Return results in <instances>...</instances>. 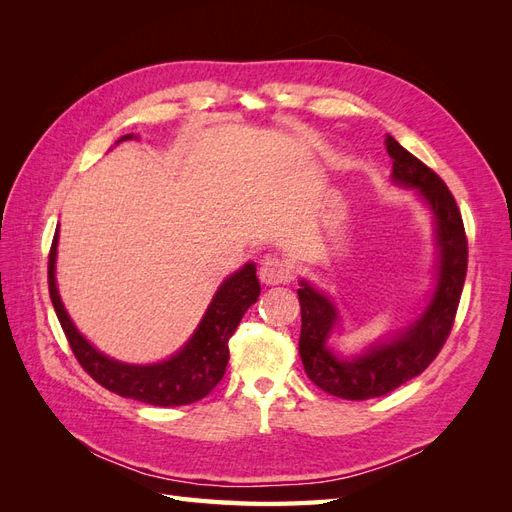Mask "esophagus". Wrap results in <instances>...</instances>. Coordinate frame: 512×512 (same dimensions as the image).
Here are the masks:
<instances>
[{"mask_svg": "<svg viewBox=\"0 0 512 512\" xmlns=\"http://www.w3.org/2000/svg\"><path fill=\"white\" fill-rule=\"evenodd\" d=\"M260 282L267 286H277V284H286L292 280V267L280 256H267L260 262Z\"/></svg>", "mask_w": 512, "mask_h": 512, "instance_id": "esophagus-1", "label": "esophagus"}]
</instances>
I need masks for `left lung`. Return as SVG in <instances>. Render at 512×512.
I'll return each mask as SVG.
<instances>
[{
    "instance_id": "left-lung-1",
    "label": "left lung",
    "mask_w": 512,
    "mask_h": 512,
    "mask_svg": "<svg viewBox=\"0 0 512 512\" xmlns=\"http://www.w3.org/2000/svg\"><path fill=\"white\" fill-rule=\"evenodd\" d=\"M384 145L393 160V179L421 192L436 215L440 273L425 314L393 342L371 348L356 361H339L327 350V335L337 320L335 307L324 294L301 282L303 288L297 290L301 303L299 354L305 374L324 393L350 401L391 393L433 363L451 335L468 271V237L451 190L391 134H386Z\"/></svg>"
}]
</instances>
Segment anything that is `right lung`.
I'll list each match as a JSON object with an SVG mask.
<instances>
[{"label":"right lung","mask_w":512,"mask_h":512,"mask_svg":"<svg viewBox=\"0 0 512 512\" xmlns=\"http://www.w3.org/2000/svg\"><path fill=\"white\" fill-rule=\"evenodd\" d=\"M126 138H132V134L123 136L121 141H126ZM55 254L57 232L49 252V294L76 361L100 386L121 397L143 401V404L170 408L194 404L220 384L230 356L228 339L237 331L247 307L254 305L260 294V282L252 262L235 275H230L215 292L207 314L188 346L177 352L173 359L143 367L123 365L108 359L96 348H91L81 333L74 329L55 286Z\"/></svg>","instance_id":"right-lung-1"}]
</instances>
